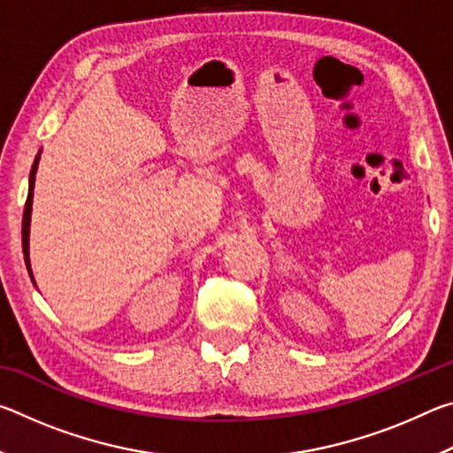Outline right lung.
<instances>
[{
    "label": "right lung",
    "instance_id": "right-lung-1",
    "mask_svg": "<svg viewBox=\"0 0 453 453\" xmlns=\"http://www.w3.org/2000/svg\"><path fill=\"white\" fill-rule=\"evenodd\" d=\"M37 164H40V153H37L35 162L32 165V172H29V191H27V199H26V208H24V219H21V245H24V257H26V265L27 272L32 275V264H29V224H32V203H34V183H35V172H37Z\"/></svg>",
    "mask_w": 453,
    "mask_h": 453
}]
</instances>
